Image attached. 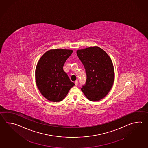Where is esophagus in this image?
<instances>
[{"label":"esophagus","mask_w":148,"mask_h":148,"mask_svg":"<svg viewBox=\"0 0 148 148\" xmlns=\"http://www.w3.org/2000/svg\"><path fill=\"white\" fill-rule=\"evenodd\" d=\"M74 83H75V85H77L78 84V81H77V80H76V81H75Z\"/></svg>","instance_id":"34e87169"}]
</instances>
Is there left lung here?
<instances>
[{
    "mask_svg": "<svg viewBox=\"0 0 148 148\" xmlns=\"http://www.w3.org/2000/svg\"><path fill=\"white\" fill-rule=\"evenodd\" d=\"M76 53L84 66L87 77L82 91L88 100L100 101L109 93L114 83V71L111 59L98 46L79 49Z\"/></svg>",
    "mask_w": 148,
    "mask_h": 148,
    "instance_id": "1",
    "label": "left lung"
}]
</instances>
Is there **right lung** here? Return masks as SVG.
Returning <instances> with one entry per match:
<instances>
[{"mask_svg":"<svg viewBox=\"0 0 148 148\" xmlns=\"http://www.w3.org/2000/svg\"><path fill=\"white\" fill-rule=\"evenodd\" d=\"M72 50L51 49L39 59L35 70V79L40 92L46 99L60 102L75 84L63 70L65 62Z\"/></svg>","mask_w":148,"mask_h":148,"instance_id":"add662e5","label":"right lung"}]
</instances>
